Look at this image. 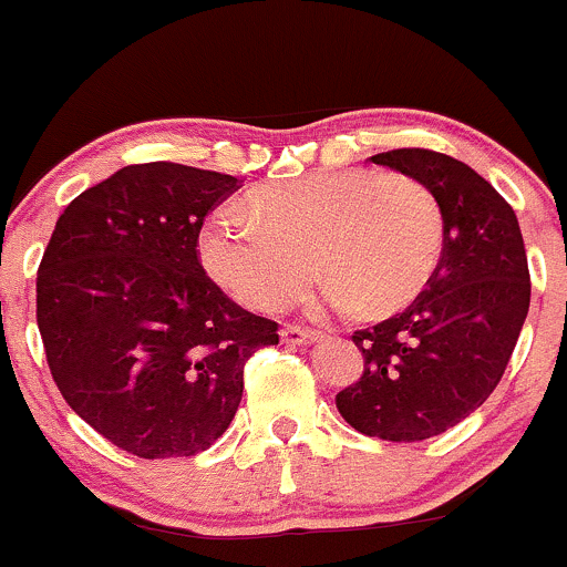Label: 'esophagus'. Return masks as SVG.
<instances>
[{
  "instance_id": "34e87169",
  "label": "esophagus",
  "mask_w": 567,
  "mask_h": 567,
  "mask_svg": "<svg viewBox=\"0 0 567 567\" xmlns=\"http://www.w3.org/2000/svg\"><path fill=\"white\" fill-rule=\"evenodd\" d=\"M279 336H282L285 344H315V341L322 339L320 331H309V328H298V326H285L282 331H279Z\"/></svg>"
}]
</instances>
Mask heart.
Instances as JSON below:
<instances>
[{
    "label": "heart",
    "instance_id": "b5f03b06",
    "mask_svg": "<svg viewBox=\"0 0 567 567\" xmlns=\"http://www.w3.org/2000/svg\"><path fill=\"white\" fill-rule=\"evenodd\" d=\"M198 250L207 271L250 309L288 307L320 271L328 309L382 320L416 301L433 279L444 209L414 174L315 172L258 185L247 207H217Z\"/></svg>",
    "mask_w": 567,
    "mask_h": 567
}]
</instances>
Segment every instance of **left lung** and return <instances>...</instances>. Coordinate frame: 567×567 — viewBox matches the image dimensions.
<instances>
[{"label":"left lung","instance_id":"8db88e82","mask_svg":"<svg viewBox=\"0 0 567 567\" xmlns=\"http://www.w3.org/2000/svg\"><path fill=\"white\" fill-rule=\"evenodd\" d=\"M371 161L431 185L444 252L412 307L354 331L363 377L336 409L363 435L409 444L455 427L497 388L530 309V271L512 204L468 164L425 147Z\"/></svg>","mask_w":567,"mask_h":567}]
</instances>
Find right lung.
Here are the masks:
<instances>
[{
  "mask_svg": "<svg viewBox=\"0 0 567 567\" xmlns=\"http://www.w3.org/2000/svg\"><path fill=\"white\" fill-rule=\"evenodd\" d=\"M241 183L153 161L64 209L37 271V326L74 414L136 457H190L231 425L245 363L277 322L223 293L198 260L204 217Z\"/></svg>",
  "mask_w": 567,
  "mask_h": 567,
  "instance_id": "1",
  "label": "right lung"
}]
</instances>
